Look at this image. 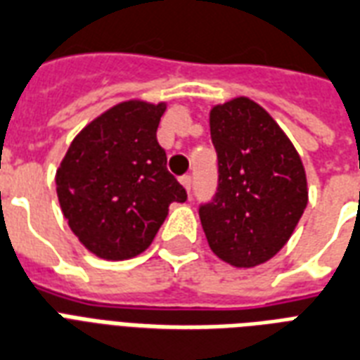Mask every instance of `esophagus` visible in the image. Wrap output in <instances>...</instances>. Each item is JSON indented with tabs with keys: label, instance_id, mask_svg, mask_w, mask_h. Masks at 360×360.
<instances>
[{
	"label": "esophagus",
	"instance_id": "esophagus-1",
	"mask_svg": "<svg viewBox=\"0 0 360 360\" xmlns=\"http://www.w3.org/2000/svg\"><path fill=\"white\" fill-rule=\"evenodd\" d=\"M180 184H182L184 188H186V191L190 193V191H191V176H182V178H180Z\"/></svg>",
	"mask_w": 360,
	"mask_h": 360
}]
</instances>
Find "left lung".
Listing matches in <instances>:
<instances>
[{
    "mask_svg": "<svg viewBox=\"0 0 360 360\" xmlns=\"http://www.w3.org/2000/svg\"><path fill=\"white\" fill-rule=\"evenodd\" d=\"M209 123L220 184L214 201L199 210L202 231L229 266L266 264L307 207L304 163L279 123L248 96L214 104Z\"/></svg>",
    "mask_w": 360,
    "mask_h": 360,
    "instance_id": "obj_1",
    "label": "left lung"
}]
</instances>
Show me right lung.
I'll return each mask as SVG.
<instances>
[{"label":"right lung","instance_id":"right-lung-1","mask_svg":"<svg viewBox=\"0 0 360 360\" xmlns=\"http://www.w3.org/2000/svg\"><path fill=\"white\" fill-rule=\"evenodd\" d=\"M165 110L167 102H119L81 129L56 169L62 214L81 245L102 260L144 252L170 202L188 197L158 142Z\"/></svg>","mask_w":360,"mask_h":360}]
</instances>
